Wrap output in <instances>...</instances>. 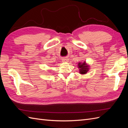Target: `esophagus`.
Listing matches in <instances>:
<instances>
[{
  "label": "esophagus",
  "instance_id": "34e87169",
  "mask_svg": "<svg viewBox=\"0 0 128 128\" xmlns=\"http://www.w3.org/2000/svg\"><path fill=\"white\" fill-rule=\"evenodd\" d=\"M62 62H69V59L68 58H64V59L62 60Z\"/></svg>",
  "mask_w": 128,
  "mask_h": 128
}]
</instances>
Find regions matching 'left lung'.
<instances>
[{
	"label": "left lung",
	"instance_id": "1",
	"mask_svg": "<svg viewBox=\"0 0 128 128\" xmlns=\"http://www.w3.org/2000/svg\"><path fill=\"white\" fill-rule=\"evenodd\" d=\"M77 66L79 69L80 74L82 75L86 74L90 69V66L86 62V61L83 62H78Z\"/></svg>",
	"mask_w": 128,
	"mask_h": 128
}]
</instances>
